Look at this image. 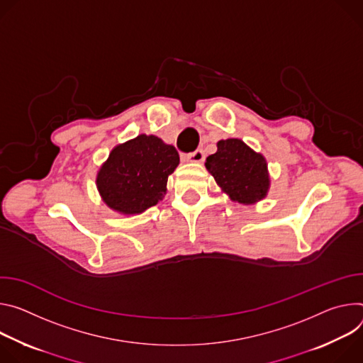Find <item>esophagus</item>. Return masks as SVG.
Masks as SVG:
<instances>
[{
    "label": "esophagus",
    "instance_id": "obj_1",
    "mask_svg": "<svg viewBox=\"0 0 363 363\" xmlns=\"http://www.w3.org/2000/svg\"><path fill=\"white\" fill-rule=\"evenodd\" d=\"M184 158H186V161H189V163H203L205 152L202 150H196V151L187 154Z\"/></svg>",
    "mask_w": 363,
    "mask_h": 363
}]
</instances>
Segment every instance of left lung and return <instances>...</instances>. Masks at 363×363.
<instances>
[{
	"label": "left lung",
	"mask_w": 363,
	"mask_h": 363,
	"mask_svg": "<svg viewBox=\"0 0 363 363\" xmlns=\"http://www.w3.org/2000/svg\"><path fill=\"white\" fill-rule=\"evenodd\" d=\"M216 147L205 166L222 193L240 205H255L265 199L271 186L265 157L239 138L220 140Z\"/></svg>",
	"instance_id": "left-lung-1"
}]
</instances>
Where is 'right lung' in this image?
<instances>
[{
  "mask_svg": "<svg viewBox=\"0 0 363 363\" xmlns=\"http://www.w3.org/2000/svg\"><path fill=\"white\" fill-rule=\"evenodd\" d=\"M179 163L173 145L155 135L140 134L112 148L96 173V189L113 212L138 215L163 200L169 176Z\"/></svg>",
  "mask_w": 363,
  "mask_h": 363,
  "instance_id": "obj_1",
  "label": "right lung"
}]
</instances>
